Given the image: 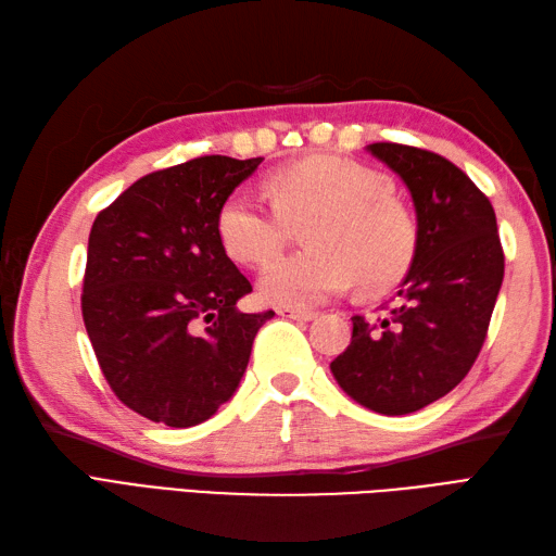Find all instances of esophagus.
Masks as SVG:
<instances>
[{
    "label": "esophagus",
    "mask_w": 556,
    "mask_h": 556,
    "mask_svg": "<svg viewBox=\"0 0 556 556\" xmlns=\"http://www.w3.org/2000/svg\"><path fill=\"white\" fill-rule=\"evenodd\" d=\"M279 315H287V317H293V320H315L317 313L315 311H305V308H279L277 311Z\"/></svg>",
    "instance_id": "1"
}]
</instances>
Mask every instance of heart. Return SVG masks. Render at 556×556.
Listing matches in <instances>:
<instances>
[{
	"label": "heart",
	"mask_w": 556,
	"mask_h": 556,
	"mask_svg": "<svg viewBox=\"0 0 556 556\" xmlns=\"http://www.w3.org/2000/svg\"><path fill=\"white\" fill-rule=\"evenodd\" d=\"M275 207L236 191L217 212V236L233 260L263 265L303 224L308 251L277 257L257 279L260 296L308 308L358 281L363 293L392 287L416 251V222L387 174L339 155H313L267 179Z\"/></svg>",
	"instance_id": "b5f03b06"
}]
</instances>
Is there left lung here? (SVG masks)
Wrapping results in <instances>:
<instances>
[{
    "mask_svg": "<svg viewBox=\"0 0 556 556\" xmlns=\"http://www.w3.org/2000/svg\"><path fill=\"white\" fill-rule=\"evenodd\" d=\"M368 152L410 191L416 251L394 296L370 317H351V344L329 368L361 406L406 416L473 368L502 289L504 251L492 203L456 164L399 143Z\"/></svg>",
    "mask_w": 556,
    "mask_h": 556,
    "instance_id": "8db88e82",
    "label": "left lung"
}]
</instances>
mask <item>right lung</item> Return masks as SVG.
<instances>
[{
    "label": "right lung",
    "instance_id": "1",
    "mask_svg": "<svg viewBox=\"0 0 556 556\" xmlns=\"http://www.w3.org/2000/svg\"><path fill=\"white\" fill-rule=\"evenodd\" d=\"M260 162L205 155L152 172L92 222L83 323L112 392L152 422L215 416L275 315L236 308L253 287L217 236L222 203Z\"/></svg>",
    "mask_w": 556,
    "mask_h": 556
}]
</instances>
